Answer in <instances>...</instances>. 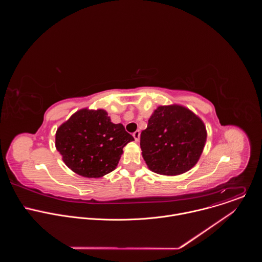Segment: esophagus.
<instances>
[{"instance_id": "obj_1", "label": "esophagus", "mask_w": 262, "mask_h": 262, "mask_svg": "<svg viewBox=\"0 0 262 262\" xmlns=\"http://www.w3.org/2000/svg\"><path fill=\"white\" fill-rule=\"evenodd\" d=\"M133 136H134L135 140L138 142V141L140 140V130H136V132L133 134Z\"/></svg>"}]
</instances>
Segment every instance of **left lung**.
Returning a JSON list of instances; mask_svg holds the SVG:
<instances>
[{
    "label": "left lung",
    "instance_id": "8db88e82",
    "mask_svg": "<svg viewBox=\"0 0 262 262\" xmlns=\"http://www.w3.org/2000/svg\"><path fill=\"white\" fill-rule=\"evenodd\" d=\"M206 137L203 121L192 111L179 104L160 105L141 133L142 156L158 174H182L197 164Z\"/></svg>",
    "mask_w": 262,
    "mask_h": 262
}]
</instances>
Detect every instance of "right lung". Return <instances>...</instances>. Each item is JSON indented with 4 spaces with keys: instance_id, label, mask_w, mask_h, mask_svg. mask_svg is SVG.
<instances>
[{
    "instance_id": "add662e5",
    "label": "right lung",
    "mask_w": 262,
    "mask_h": 262,
    "mask_svg": "<svg viewBox=\"0 0 262 262\" xmlns=\"http://www.w3.org/2000/svg\"><path fill=\"white\" fill-rule=\"evenodd\" d=\"M134 141L121 123L114 124L104 110L82 108L56 133V148L74 173L98 178L113 171L123 147Z\"/></svg>"
}]
</instances>
